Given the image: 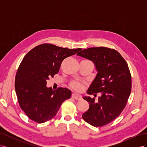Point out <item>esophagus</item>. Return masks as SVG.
<instances>
[{
  "label": "esophagus",
  "instance_id": "1",
  "mask_svg": "<svg viewBox=\"0 0 147 147\" xmlns=\"http://www.w3.org/2000/svg\"><path fill=\"white\" fill-rule=\"evenodd\" d=\"M72 97H73V98L75 100H81L82 99V96L81 95H79L78 94H76V93H73L72 95Z\"/></svg>",
  "mask_w": 147,
  "mask_h": 147
}]
</instances>
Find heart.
<instances>
[{
  "instance_id": "1",
  "label": "heart",
  "mask_w": 147,
  "mask_h": 147,
  "mask_svg": "<svg viewBox=\"0 0 147 147\" xmlns=\"http://www.w3.org/2000/svg\"><path fill=\"white\" fill-rule=\"evenodd\" d=\"M71 86H72L74 90L80 91L82 89V84L80 82H73L72 83H71Z\"/></svg>"
}]
</instances>
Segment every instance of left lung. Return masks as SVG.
Segmentation results:
<instances>
[{"mask_svg":"<svg viewBox=\"0 0 147 147\" xmlns=\"http://www.w3.org/2000/svg\"><path fill=\"white\" fill-rule=\"evenodd\" d=\"M77 55L91 61L97 72L87 94L101 93L97 101L90 96L83 97L90 107L82 117L93 126H103L119 116L130 96L132 82L127 64L117 51L106 47L84 49Z\"/></svg>","mask_w":147,"mask_h":147,"instance_id":"left-lung-1","label":"left lung"}]
</instances>
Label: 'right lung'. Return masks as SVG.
I'll return each instance as SVG.
<instances>
[{"instance_id": "1", "label": "right lung", "mask_w": 147, "mask_h": 147, "mask_svg": "<svg viewBox=\"0 0 147 147\" xmlns=\"http://www.w3.org/2000/svg\"><path fill=\"white\" fill-rule=\"evenodd\" d=\"M81 48L69 49L45 43L28 52L15 77V87L21 109L33 121L42 123L54 117L72 92L67 88L53 90L47 80L59 72L63 61Z\"/></svg>"}]
</instances>
